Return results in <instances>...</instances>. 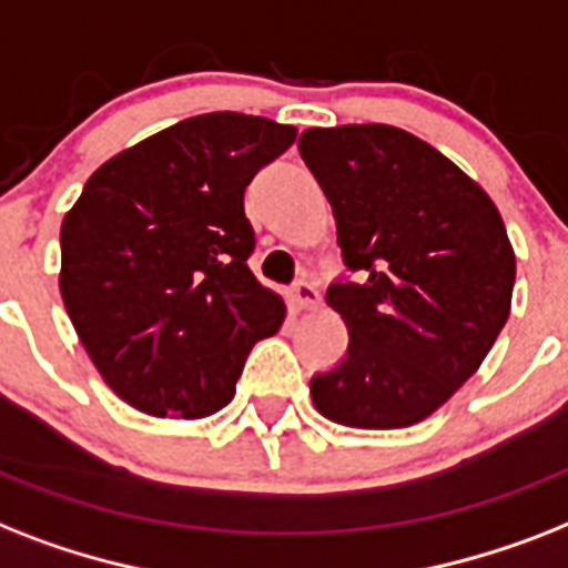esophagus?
<instances>
[{"label": "esophagus", "instance_id": "esophagus-1", "mask_svg": "<svg viewBox=\"0 0 568 568\" xmlns=\"http://www.w3.org/2000/svg\"><path fill=\"white\" fill-rule=\"evenodd\" d=\"M288 303H292L294 312H308V308H315L321 303V294H317V288L312 283L297 280L292 285V292H288Z\"/></svg>", "mask_w": 568, "mask_h": 568}]
</instances>
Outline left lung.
I'll return each mask as SVG.
<instances>
[{
	"label": "left lung",
	"mask_w": 568,
	"mask_h": 568,
	"mask_svg": "<svg viewBox=\"0 0 568 568\" xmlns=\"http://www.w3.org/2000/svg\"><path fill=\"white\" fill-rule=\"evenodd\" d=\"M297 149L358 274L326 288L349 344L312 376V403L341 426H414L481 367L508 321L505 221L449 156L394 124L308 128Z\"/></svg>",
	"instance_id": "8db88e82"
}]
</instances>
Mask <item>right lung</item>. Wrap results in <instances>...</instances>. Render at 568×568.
Here are the masks:
<instances>
[{"label": "right lung", "mask_w": 568, "mask_h": 568, "mask_svg": "<svg viewBox=\"0 0 568 568\" xmlns=\"http://www.w3.org/2000/svg\"><path fill=\"white\" fill-rule=\"evenodd\" d=\"M297 128L204 113L110 156L60 224V297L101 379L136 412L197 419L236 394L285 321L253 276L244 189Z\"/></svg>", "instance_id": "obj_1"}]
</instances>
